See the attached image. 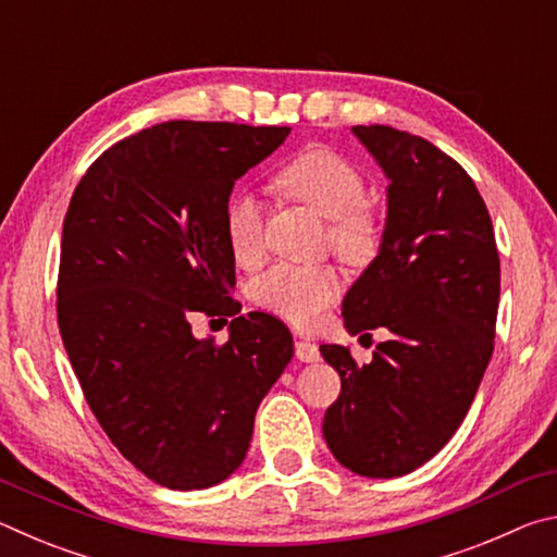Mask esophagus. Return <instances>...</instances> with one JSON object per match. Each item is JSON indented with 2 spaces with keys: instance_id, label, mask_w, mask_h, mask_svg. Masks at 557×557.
<instances>
[{
  "instance_id": "obj_1",
  "label": "esophagus",
  "mask_w": 557,
  "mask_h": 557,
  "mask_svg": "<svg viewBox=\"0 0 557 557\" xmlns=\"http://www.w3.org/2000/svg\"><path fill=\"white\" fill-rule=\"evenodd\" d=\"M295 356L305 363H317L319 361V346L312 342H305V338H297L295 342Z\"/></svg>"
}]
</instances>
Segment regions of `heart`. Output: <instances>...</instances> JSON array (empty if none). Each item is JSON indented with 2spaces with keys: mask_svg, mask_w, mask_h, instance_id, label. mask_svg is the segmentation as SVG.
I'll return each mask as SVG.
<instances>
[{
  "mask_svg": "<svg viewBox=\"0 0 557 557\" xmlns=\"http://www.w3.org/2000/svg\"><path fill=\"white\" fill-rule=\"evenodd\" d=\"M275 184L292 199L312 206L317 213L329 219L334 248L346 260L363 262L379 248V221L363 203L366 178L334 149H301L280 166ZM225 238L238 262L260 258L265 213L252 194L238 191L225 206ZM338 295H342V280L329 265L277 262L250 282V297L258 307L305 329L314 326Z\"/></svg>",
  "mask_w": 557,
  "mask_h": 557,
  "instance_id": "obj_1",
  "label": "heart"
}]
</instances>
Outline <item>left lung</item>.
Returning a JSON list of instances; mask_svg holds the SVG:
<instances>
[{
	"label": "left lung",
	"mask_w": 557,
	"mask_h": 557,
	"mask_svg": "<svg viewBox=\"0 0 557 557\" xmlns=\"http://www.w3.org/2000/svg\"><path fill=\"white\" fill-rule=\"evenodd\" d=\"M354 135L388 176V219L342 314L351 334L383 326L391 338L363 366L346 346H319L342 375L322 432L354 474L393 479L435 457L467 418L494 354L502 265L492 215L455 159L388 125Z\"/></svg>",
	"instance_id": "8db88e82"
}]
</instances>
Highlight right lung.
<instances>
[{"mask_svg":"<svg viewBox=\"0 0 557 557\" xmlns=\"http://www.w3.org/2000/svg\"><path fill=\"white\" fill-rule=\"evenodd\" d=\"M289 127L172 120L120 139L63 221L55 314L83 395L120 455L178 492L243 465L260 400L295 354L289 329L231 297L233 184ZM233 315L225 345L190 317Z\"/></svg>","mask_w":557,"mask_h":557,"instance_id":"1","label":"right lung"}]
</instances>
